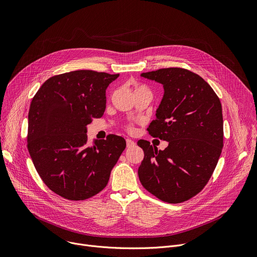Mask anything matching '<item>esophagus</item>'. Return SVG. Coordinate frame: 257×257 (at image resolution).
Returning a JSON list of instances; mask_svg holds the SVG:
<instances>
[{
  "instance_id": "34e87169",
  "label": "esophagus",
  "mask_w": 257,
  "mask_h": 257,
  "mask_svg": "<svg viewBox=\"0 0 257 257\" xmlns=\"http://www.w3.org/2000/svg\"><path fill=\"white\" fill-rule=\"evenodd\" d=\"M126 144H127V148H132V146L135 145V142L131 139H126Z\"/></svg>"
}]
</instances>
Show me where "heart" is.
Wrapping results in <instances>:
<instances>
[{"instance_id":"1","label":"heart","mask_w":257,"mask_h":257,"mask_svg":"<svg viewBox=\"0 0 257 257\" xmlns=\"http://www.w3.org/2000/svg\"><path fill=\"white\" fill-rule=\"evenodd\" d=\"M143 89H148L146 88L144 85H137L136 87H135V91H138V90H143ZM128 130L129 131H132L133 130V126L132 125H128Z\"/></svg>"}]
</instances>
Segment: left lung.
Masks as SVG:
<instances>
[{
	"instance_id": "obj_1",
	"label": "left lung",
	"mask_w": 257,
	"mask_h": 257,
	"mask_svg": "<svg viewBox=\"0 0 257 257\" xmlns=\"http://www.w3.org/2000/svg\"><path fill=\"white\" fill-rule=\"evenodd\" d=\"M141 76L164 86L157 119L148 130L169 145L158 151L149 141L137 142L144 152L139 180L146 190L165 202L186 201L206 185L222 154L221 101L203 78L186 69L164 68Z\"/></svg>"
}]
</instances>
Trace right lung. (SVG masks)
<instances>
[{
	"label": "right lung",
	"mask_w": 257,
	"mask_h": 257,
	"mask_svg": "<svg viewBox=\"0 0 257 257\" xmlns=\"http://www.w3.org/2000/svg\"><path fill=\"white\" fill-rule=\"evenodd\" d=\"M119 74L77 70L49 78L28 113L27 148L45 184L69 200L100 192L126 148L123 137L87 143V125L105 109V89Z\"/></svg>",
	"instance_id": "obj_1"
}]
</instances>
